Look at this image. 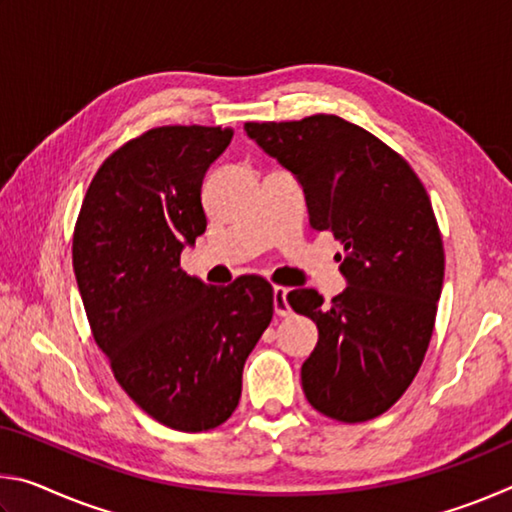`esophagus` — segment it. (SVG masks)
Returning <instances> with one entry per match:
<instances>
[{"instance_id": "esophagus-1", "label": "esophagus", "mask_w": 512, "mask_h": 512, "mask_svg": "<svg viewBox=\"0 0 512 512\" xmlns=\"http://www.w3.org/2000/svg\"><path fill=\"white\" fill-rule=\"evenodd\" d=\"M287 293H289V289L273 287V307H275V314L277 316H289L291 314Z\"/></svg>"}]
</instances>
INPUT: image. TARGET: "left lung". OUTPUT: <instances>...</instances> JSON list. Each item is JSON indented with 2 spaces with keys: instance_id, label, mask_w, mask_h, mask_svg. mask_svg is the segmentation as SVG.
<instances>
[{
  "instance_id": "obj_1",
  "label": "left lung",
  "mask_w": 512,
  "mask_h": 512,
  "mask_svg": "<svg viewBox=\"0 0 512 512\" xmlns=\"http://www.w3.org/2000/svg\"><path fill=\"white\" fill-rule=\"evenodd\" d=\"M244 128L298 178L311 228L345 250L348 287L329 305L314 289L287 296L318 327L302 391L332 420L377 418L418 375L443 291L445 250L427 189L400 153L336 115Z\"/></svg>"
}]
</instances>
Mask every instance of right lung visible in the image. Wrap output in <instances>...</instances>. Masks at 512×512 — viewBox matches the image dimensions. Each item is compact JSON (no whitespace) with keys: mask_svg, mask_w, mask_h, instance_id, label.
Returning a JSON list of instances; mask_svg holds the SVG:
<instances>
[{"mask_svg":"<svg viewBox=\"0 0 512 512\" xmlns=\"http://www.w3.org/2000/svg\"><path fill=\"white\" fill-rule=\"evenodd\" d=\"M232 128L160 126L108 155L76 219L72 262L94 341L128 397L164 427L207 431L235 413L273 287H207L180 268L205 232V171Z\"/></svg>","mask_w":512,"mask_h":512,"instance_id":"right-lung-1","label":"right lung"}]
</instances>
